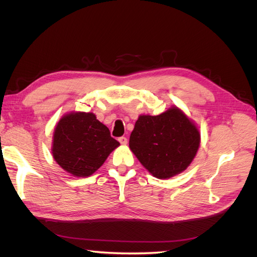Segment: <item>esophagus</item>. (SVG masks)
Masks as SVG:
<instances>
[{
    "label": "esophagus",
    "mask_w": 257,
    "mask_h": 257,
    "mask_svg": "<svg viewBox=\"0 0 257 257\" xmlns=\"http://www.w3.org/2000/svg\"><path fill=\"white\" fill-rule=\"evenodd\" d=\"M118 141L120 142V144L121 145H123V146H125V145H127V138L126 137H124V136H122V137H120Z\"/></svg>",
    "instance_id": "obj_1"
}]
</instances>
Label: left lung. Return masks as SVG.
I'll list each match as a JSON object with an SVG mask.
<instances>
[{"instance_id": "1", "label": "left lung", "mask_w": 257, "mask_h": 257, "mask_svg": "<svg viewBox=\"0 0 257 257\" xmlns=\"http://www.w3.org/2000/svg\"><path fill=\"white\" fill-rule=\"evenodd\" d=\"M199 144L195 123L176 106L159 115H139L130 136L132 152L159 179L184 172L195 158Z\"/></svg>"}]
</instances>
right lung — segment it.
Segmentation results:
<instances>
[{"label":"right lung","mask_w":257,"mask_h":257,"mask_svg":"<svg viewBox=\"0 0 257 257\" xmlns=\"http://www.w3.org/2000/svg\"><path fill=\"white\" fill-rule=\"evenodd\" d=\"M119 146L94 113L78 111L60 119L53 132L51 152L65 172L83 178L94 174Z\"/></svg>","instance_id":"obj_1"}]
</instances>
